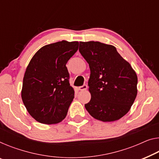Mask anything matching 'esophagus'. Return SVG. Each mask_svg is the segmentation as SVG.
Segmentation results:
<instances>
[{
  "instance_id": "esophagus-1",
  "label": "esophagus",
  "mask_w": 159,
  "mask_h": 159,
  "mask_svg": "<svg viewBox=\"0 0 159 159\" xmlns=\"http://www.w3.org/2000/svg\"><path fill=\"white\" fill-rule=\"evenodd\" d=\"M87 88H88L87 85L84 84V85H83V86L79 87V90H80V91H85V90L87 89Z\"/></svg>"
}]
</instances>
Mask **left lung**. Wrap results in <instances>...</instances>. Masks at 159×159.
Returning a JSON list of instances; mask_svg holds the SVG:
<instances>
[{"mask_svg":"<svg viewBox=\"0 0 159 159\" xmlns=\"http://www.w3.org/2000/svg\"><path fill=\"white\" fill-rule=\"evenodd\" d=\"M79 52L89 63L91 101L85 108L103 122L120 119L129 112L137 95L138 78L129 62L111 45L80 42Z\"/></svg>","mask_w":159,"mask_h":159,"instance_id":"1","label":"left lung"}]
</instances>
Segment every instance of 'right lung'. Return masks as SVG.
Here are the masks:
<instances>
[{
	"label": "right lung",
	"mask_w": 159,
	"mask_h": 159,
	"mask_svg": "<svg viewBox=\"0 0 159 159\" xmlns=\"http://www.w3.org/2000/svg\"><path fill=\"white\" fill-rule=\"evenodd\" d=\"M79 48V42L62 41L46 45L27 66L21 97L30 115L41 124L64 119L74 98L66 65Z\"/></svg>",
	"instance_id": "right-lung-1"
}]
</instances>
